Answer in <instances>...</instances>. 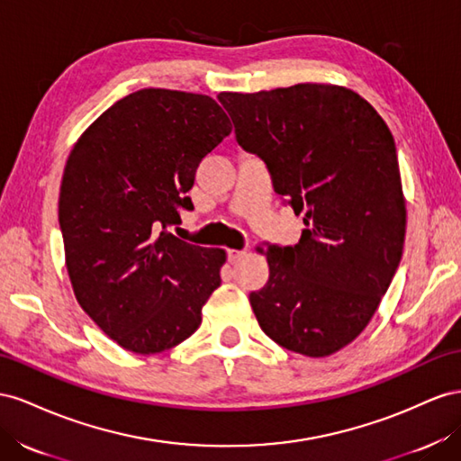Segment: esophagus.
Segmentation results:
<instances>
[{"label": "esophagus", "mask_w": 461, "mask_h": 461, "mask_svg": "<svg viewBox=\"0 0 461 461\" xmlns=\"http://www.w3.org/2000/svg\"><path fill=\"white\" fill-rule=\"evenodd\" d=\"M243 255H245V251H241V249H230V251H228V258H230V262L240 260Z\"/></svg>", "instance_id": "34e87169"}]
</instances>
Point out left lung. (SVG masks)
Wrapping results in <instances>:
<instances>
[{
    "label": "left lung",
    "instance_id": "left-lung-1",
    "mask_svg": "<svg viewBox=\"0 0 461 461\" xmlns=\"http://www.w3.org/2000/svg\"><path fill=\"white\" fill-rule=\"evenodd\" d=\"M238 142L267 162L305 230L294 247H257L270 278L251 294L276 344L328 357L371 322L400 265L405 196L393 137L357 92L301 83L220 92Z\"/></svg>",
    "mask_w": 461,
    "mask_h": 461
}]
</instances>
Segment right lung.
Wrapping results in <instances>:
<instances>
[{
	"instance_id": "obj_1",
	"label": "right lung",
	"mask_w": 461,
	"mask_h": 461,
	"mask_svg": "<svg viewBox=\"0 0 461 461\" xmlns=\"http://www.w3.org/2000/svg\"><path fill=\"white\" fill-rule=\"evenodd\" d=\"M230 133L214 98L142 88L73 144L59 189L65 267L78 305L127 351L172 349L203 322L228 255L166 228L193 208L196 167Z\"/></svg>"
}]
</instances>
